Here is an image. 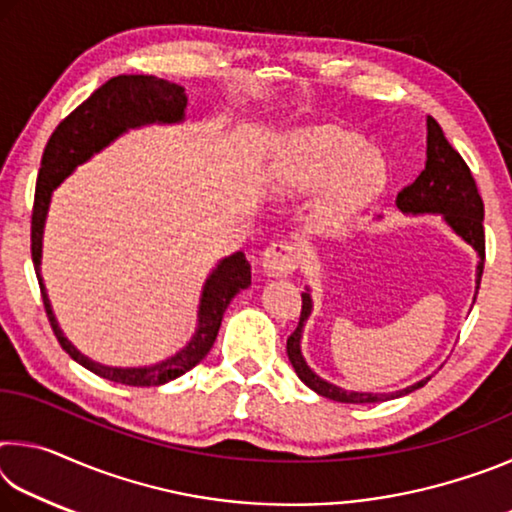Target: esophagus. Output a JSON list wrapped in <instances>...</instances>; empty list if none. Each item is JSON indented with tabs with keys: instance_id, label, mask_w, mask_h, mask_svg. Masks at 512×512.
I'll return each instance as SVG.
<instances>
[{
	"instance_id": "esophagus-1",
	"label": "esophagus",
	"mask_w": 512,
	"mask_h": 512,
	"mask_svg": "<svg viewBox=\"0 0 512 512\" xmlns=\"http://www.w3.org/2000/svg\"><path fill=\"white\" fill-rule=\"evenodd\" d=\"M300 264L298 250L289 241H275L262 255V271L268 277H287L296 271Z\"/></svg>"
}]
</instances>
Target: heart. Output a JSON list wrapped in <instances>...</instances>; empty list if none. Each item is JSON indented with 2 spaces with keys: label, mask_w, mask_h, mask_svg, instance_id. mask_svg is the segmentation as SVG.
Returning a JSON list of instances; mask_svg holds the SVG:
<instances>
[{
  "label": "heart",
  "mask_w": 512,
  "mask_h": 512,
  "mask_svg": "<svg viewBox=\"0 0 512 512\" xmlns=\"http://www.w3.org/2000/svg\"><path fill=\"white\" fill-rule=\"evenodd\" d=\"M268 183L282 194L323 183L316 198L318 214L325 221H343L381 192L386 162L354 133L332 126L302 128L282 142Z\"/></svg>",
  "instance_id": "1"
}]
</instances>
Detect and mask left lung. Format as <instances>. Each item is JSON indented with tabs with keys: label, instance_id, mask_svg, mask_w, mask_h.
Returning <instances> with one entry per match:
<instances>
[{
	"label": "left lung",
	"instance_id": "8db88e82",
	"mask_svg": "<svg viewBox=\"0 0 512 512\" xmlns=\"http://www.w3.org/2000/svg\"><path fill=\"white\" fill-rule=\"evenodd\" d=\"M397 210L402 214L420 216V214H440L452 232H456L465 244H470L479 264H476V293H479L481 275H483V259H485V235H483V201L479 189L467 167L465 160L458 155L452 144L447 142L443 128L438 121L427 117V162L415 183L404 187L395 198ZM314 311V300H311V289L302 293V311L296 332L289 336L287 354L293 370L305 386L311 391L327 397L334 402L345 404H375L395 400V397L409 395L415 388H422L427 379L415 381V384L402 388L395 393H361V391H345V388L332 384L323 377H318L309 363L302 357V332H305L307 318Z\"/></svg>",
	"mask_w": 512,
	"mask_h": 512
}]
</instances>
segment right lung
<instances>
[{
    "mask_svg": "<svg viewBox=\"0 0 512 512\" xmlns=\"http://www.w3.org/2000/svg\"><path fill=\"white\" fill-rule=\"evenodd\" d=\"M187 94L178 83H169L158 76L124 74L115 76L83 101L72 115L60 121L54 135L49 137L42 153V164L36 185V203H33L31 219V255L33 266L42 291L51 329L63 350L83 368L103 379L117 381L126 386H162L167 381L185 375L196 363H201L212 350L219 334L225 309L239 291L250 287V264L244 253H235L221 259L203 284L201 300H198V323L196 332L183 350L167 357L153 366L117 368L106 366L90 357H85L72 345V341L58 327V320L51 309L45 282H42V237H45V221L51 205V194L63 183L79 164L88 162L94 153H99L131 128H142L151 124H180L185 121Z\"/></svg>",
    "mask_w": 512,
    "mask_h": 512,
    "instance_id": "obj_1",
    "label": "right lung"
}]
</instances>
